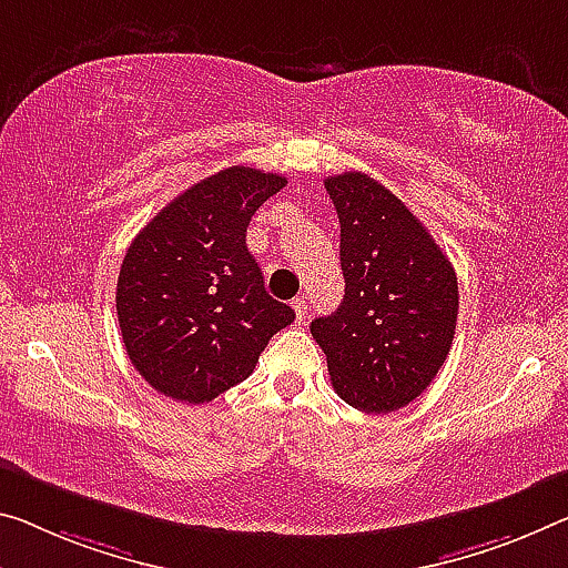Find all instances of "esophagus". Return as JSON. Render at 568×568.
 <instances>
[{"label":"esophagus","instance_id":"obj_1","mask_svg":"<svg viewBox=\"0 0 568 568\" xmlns=\"http://www.w3.org/2000/svg\"><path fill=\"white\" fill-rule=\"evenodd\" d=\"M292 307H294V312H296V322L307 320V302H304V296H300V300H294Z\"/></svg>","mask_w":568,"mask_h":568}]
</instances>
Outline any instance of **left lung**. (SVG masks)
<instances>
[{
    "instance_id": "obj_1",
    "label": "left lung",
    "mask_w": 568,
    "mask_h": 568,
    "mask_svg": "<svg viewBox=\"0 0 568 568\" xmlns=\"http://www.w3.org/2000/svg\"><path fill=\"white\" fill-rule=\"evenodd\" d=\"M339 217L345 296L312 322L337 396L390 414L422 396L447 361L459 290L449 258L400 200L363 172L325 180Z\"/></svg>"
}]
</instances>
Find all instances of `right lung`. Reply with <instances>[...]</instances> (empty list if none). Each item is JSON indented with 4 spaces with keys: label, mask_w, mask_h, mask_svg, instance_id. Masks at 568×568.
<instances>
[{
    "label": "right lung",
    "mask_w": 568,
    "mask_h": 568,
    "mask_svg": "<svg viewBox=\"0 0 568 568\" xmlns=\"http://www.w3.org/2000/svg\"><path fill=\"white\" fill-rule=\"evenodd\" d=\"M286 185L276 172L221 170L156 213L129 246L116 314L129 361L154 390L205 404L254 373L290 304L268 296L246 231Z\"/></svg>",
    "instance_id": "right-lung-1"
}]
</instances>
